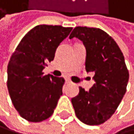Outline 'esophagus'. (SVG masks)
<instances>
[{
    "label": "esophagus",
    "mask_w": 134,
    "mask_h": 134,
    "mask_svg": "<svg viewBox=\"0 0 134 134\" xmlns=\"http://www.w3.org/2000/svg\"><path fill=\"white\" fill-rule=\"evenodd\" d=\"M65 83H66V84H69V83H71V81L68 80V79H66V80H65Z\"/></svg>",
    "instance_id": "obj_1"
}]
</instances>
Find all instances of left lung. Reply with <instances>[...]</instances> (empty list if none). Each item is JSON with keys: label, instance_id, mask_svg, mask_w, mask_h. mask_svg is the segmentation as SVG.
I'll use <instances>...</instances> for the list:
<instances>
[{"label": "left lung", "instance_id": "left-lung-1", "mask_svg": "<svg viewBox=\"0 0 134 134\" xmlns=\"http://www.w3.org/2000/svg\"><path fill=\"white\" fill-rule=\"evenodd\" d=\"M77 38L86 50V70L96 83L71 99L75 114L82 123L99 125L110 118L121 102L129 81L124 57L114 38L100 29L76 27L69 38Z\"/></svg>", "mask_w": 134, "mask_h": 134}]
</instances>
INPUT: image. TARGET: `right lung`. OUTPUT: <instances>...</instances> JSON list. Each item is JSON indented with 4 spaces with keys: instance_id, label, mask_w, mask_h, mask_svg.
Here are the masks:
<instances>
[{
    "instance_id": "right-lung-1",
    "label": "right lung",
    "mask_w": 134,
    "mask_h": 134,
    "mask_svg": "<svg viewBox=\"0 0 134 134\" xmlns=\"http://www.w3.org/2000/svg\"><path fill=\"white\" fill-rule=\"evenodd\" d=\"M72 28L40 25L24 37L7 66V88L20 115L29 122H41L53 114L63 95L64 79L43 75L56 49Z\"/></svg>"
}]
</instances>
